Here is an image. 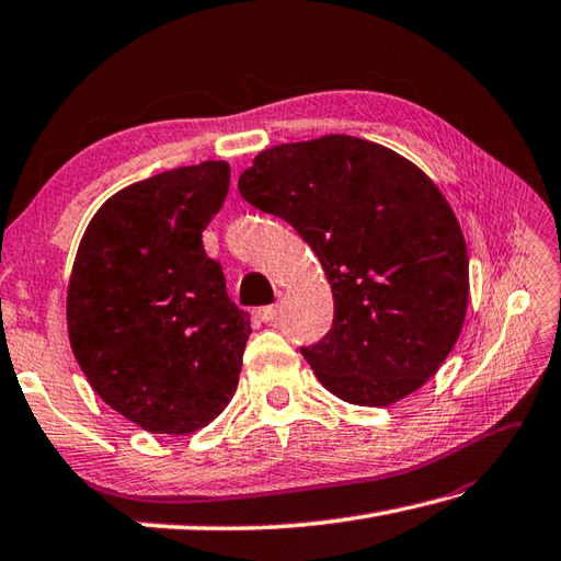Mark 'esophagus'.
<instances>
[{
  "label": "esophagus",
  "instance_id": "esophagus-1",
  "mask_svg": "<svg viewBox=\"0 0 561 561\" xmlns=\"http://www.w3.org/2000/svg\"><path fill=\"white\" fill-rule=\"evenodd\" d=\"M278 314H280L278 305H266V307H261V310H259L261 322H276Z\"/></svg>",
  "mask_w": 561,
  "mask_h": 561
}]
</instances>
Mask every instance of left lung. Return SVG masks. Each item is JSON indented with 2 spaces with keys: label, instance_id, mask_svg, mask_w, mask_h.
Segmentation results:
<instances>
[{
  "label": "left lung",
  "instance_id": "1",
  "mask_svg": "<svg viewBox=\"0 0 561 561\" xmlns=\"http://www.w3.org/2000/svg\"><path fill=\"white\" fill-rule=\"evenodd\" d=\"M237 188L322 261L334 322L300 351L331 394L387 407L436 375L462 331L470 261L424 171L382 145L324 135L264 150Z\"/></svg>",
  "mask_w": 561,
  "mask_h": 561
}]
</instances>
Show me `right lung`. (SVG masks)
<instances>
[{"instance_id": "obj_1", "label": "right lung", "mask_w": 561, "mask_h": 561, "mask_svg": "<svg viewBox=\"0 0 561 561\" xmlns=\"http://www.w3.org/2000/svg\"><path fill=\"white\" fill-rule=\"evenodd\" d=\"M227 188V162L137 181L101 205L77 251L67 290L75 358L111 409L150 433L208 426L237 390L249 312L203 249Z\"/></svg>"}]
</instances>
